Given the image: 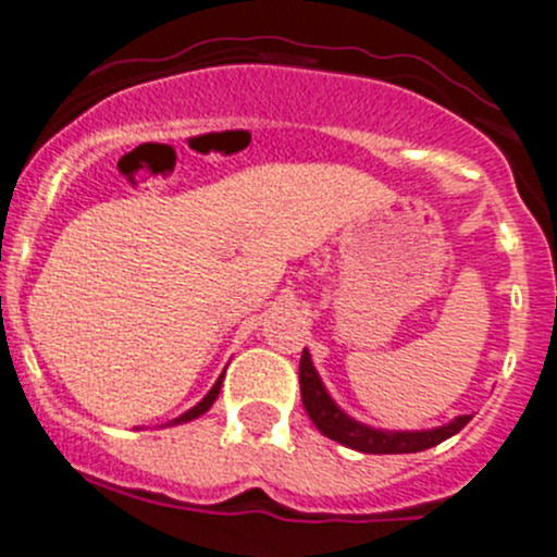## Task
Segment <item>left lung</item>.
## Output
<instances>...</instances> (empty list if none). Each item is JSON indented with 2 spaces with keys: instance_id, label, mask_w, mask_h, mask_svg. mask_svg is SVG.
Masks as SVG:
<instances>
[{
  "instance_id": "obj_1",
  "label": "left lung",
  "mask_w": 557,
  "mask_h": 557,
  "mask_svg": "<svg viewBox=\"0 0 557 557\" xmlns=\"http://www.w3.org/2000/svg\"><path fill=\"white\" fill-rule=\"evenodd\" d=\"M299 387H302V404L308 409L310 420L315 423V429L324 436H330V440H335V443L346 445V448L360 450V454H418V450L445 443L448 436L459 434L470 423V414H461V418L429 431L371 429V425L349 418V414L332 401L324 382L315 373L308 349L302 351V360H299Z\"/></svg>"
}]
</instances>
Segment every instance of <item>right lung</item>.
<instances>
[{"mask_svg": "<svg viewBox=\"0 0 557 557\" xmlns=\"http://www.w3.org/2000/svg\"><path fill=\"white\" fill-rule=\"evenodd\" d=\"M220 387H222V376H220V379H216V384H214V387L208 389V396H206V398H202V401H200V404H197V407H191V409H189V412H184V414H181V418H175V420H173V423H189V420L200 418V414H202V412H208V409H211V404H214V401H216V396H220Z\"/></svg>", "mask_w": 557, "mask_h": 557, "instance_id": "add662e5", "label": "right lung"}]
</instances>
